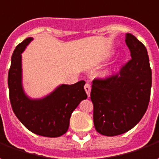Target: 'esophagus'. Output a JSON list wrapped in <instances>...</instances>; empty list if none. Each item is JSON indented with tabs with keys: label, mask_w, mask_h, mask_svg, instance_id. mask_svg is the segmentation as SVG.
I'll list each match as a JSON object with an SVG mask.
<instances>
[{
	"label": "esophagus",
	"mask_w": 159,
	"mask_h": 159,
	"mask_svg": "<svg viewBox=\"0 0 159 159\" xmlns=\"http://www.w3.org/2000/svg\"><path fill=\"white\" fill-rule=\"evenodd\" d=\"M84 89H85L86 93H87L88 97H89V96H90V90H91L90 84H89V83H86V84H85V86H84Z\"/></svg>",
	"instance_id": "obj_1"
}]
</instances>
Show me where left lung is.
<instances>
[{
    "label": "left lung",
    "instance_id": "obj_1",
    "mask_svg": "<svg viewBox=\"0 0 159 159\" xmlns=\"http://www.w3.org/2000/svg\"><path fill=\"white\" fill-rule=\"evenodd\" d=\"M126 44L132 58L118 74L95 79L92 84L94 125L105 136L132 129L144 116L150 102L152 70L147 50L131 33H126Z\"/></svg>",
    "mask_w": 159,
    "mask_h": 159
}]
</instances>
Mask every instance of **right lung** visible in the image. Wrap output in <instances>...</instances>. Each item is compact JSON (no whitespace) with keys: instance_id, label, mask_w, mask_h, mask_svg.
Returning <instances> with one entry per match:
<instances>
[{"instance_id":"add662e5","label":"right lung","mask_w":159,"mask_h":159,"mask_svg":"<svg viewBox=\"0 0 159 159\" xmlns=\"http://www.w3.org/2000/svg\"><path fill=\"white\" fill-rule=\"evenodd\" d=\"M32 40L33 38L25 39L12 55L7 78L11 106L16 117L32 133L45 137H59L68 131L72 112L87 99L85 82L61 84L44 98L28 97L22 86L21 53Z\"/></svg>"}]
</instances>
